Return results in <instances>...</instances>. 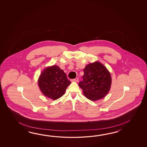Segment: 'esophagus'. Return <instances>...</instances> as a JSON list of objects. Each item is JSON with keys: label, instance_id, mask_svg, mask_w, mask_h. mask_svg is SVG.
<instances>
[{"label": "esophagus", "instance_id": "34e87169", "mask_svg": "<svg viewBox=\"0 0 147 147\" xmlns=\"http://www.w3.org/2000/svg\"><path fill=\"white\" fill-rule=\"evenodd\" d=\"M71 81H74V82H78L79 81V79H78V78H75V79H71Z\"/></svg>", "mask_w": 147, "mask_h": 147}]
</instances>
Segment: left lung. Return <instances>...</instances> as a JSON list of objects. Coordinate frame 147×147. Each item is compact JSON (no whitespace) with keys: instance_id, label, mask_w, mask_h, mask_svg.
<instances>
[{"instance_id":"1","label":"left lung","mask_w":147,"mask_h":147,"mask_svg":"<svg viewBox=\"0 0 147 147\" xmlns=\"http://www.w3.org/2000/svg\"><path fill=\"white\" fill-rule=\"evenodd\" d=\"M84 75L79 86L84 96L92 101L103 98L110 90L111 78L109 72L99 62L91 63L84 69Z\"/></svg>"}]
</instances>
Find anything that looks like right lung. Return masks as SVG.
<instances>
[{"label":"right lung","instance_id":"add662e5","mask_svg":"<svg viewBox=\"0 0 147 147\" xmlns=\"http://www.w3.org/2000/svg\"><path fill=\"white\" fill-rule=\"evenodd\" d=\"M41 92L48 98L56 100L63 96L71 82L58 66L48 67L41 72L38 79Z\"/></svg>","mask_w":147,"mask_h":147}]
</instances>
